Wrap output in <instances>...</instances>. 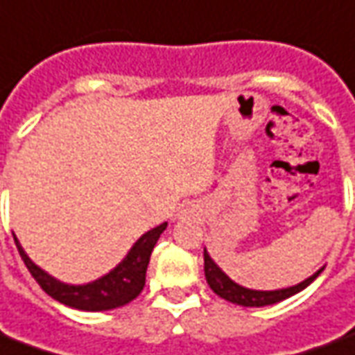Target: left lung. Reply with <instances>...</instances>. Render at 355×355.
I'll return each mask as SVG.
<instances>
[{"label": "left lung", "mask_w": 355, "mask_h": 355, "mask_svg": "<svg viewBox=\"0 0 355 355\" xmlns=\"http://www.w3.org/2000/svg\"><path fill=\"white\" fill-rule=\"evenodd\" d=\"M322 268H319L317 272L309 278H305L304 282L300 284L290 286V288H282V290H270V292H263V290H249V288H243V286L236 284L232 278H230L222 268H220L210 255L205 249V276H207V282H209L210 290L216 295H220L222 300L226 302H232L236 305H243V307H265V305H272L282 302V300H288L290 295L297 294L305 290L307 286L311 284L313 280L317 276L321 275Z\"/></svg>", "instance_id": "obj_1"}]
</instances>
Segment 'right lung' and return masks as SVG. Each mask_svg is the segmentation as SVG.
Instances as JSON below:
<instances>
[{"instance_id":"add662e5","label":"right lung","mask_w":355,"mask_h":355,"mask_svg":"<svg viewBox=\"0 0 355 355\" xmlns=\"http://www.w3.org/2000/svg\"><path fill=\"white\" fill-rule=\"evenodd\" d=\"M166 226H168V222L143 234L135 241V245L129 249L125 259L114 270L100 276L94 282L79 286L65 284V282H60L58 278L50 276L40 266L34 265L17 238H15V243H17V249H19L28 272L34 276V280L40 284L44 292L51 295L55 302L69 305L73 309H80V311H107V309H116V307L133 302L137 295L143 292L150 253Z\"/></svg>"}]
</instances>
